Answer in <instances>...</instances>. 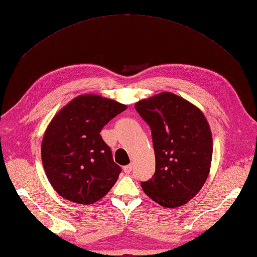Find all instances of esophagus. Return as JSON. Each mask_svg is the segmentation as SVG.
Returning <instances> with one entry per match:
<instances>
[{
    "label": "esophagus",
    "instance_id": "esophagus-1",
    "mask_svg": "<svg viewBox=\"0 0 257 257\" xmlns=\"http://www.w3.org/2000/svg\"><path fill=\"white\" fill-rule=\"evenodd\" d=\"M132 169H133V164H129V165L123 167V172L125 174H129L130 172H132Z\"/></svg>",
    "mask_w": 257,
    "mask_h": 257
}]
</instances>
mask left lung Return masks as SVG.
Wrapping results in <instances>:
<instances>
[{
    "label": "left lung",
    "mask_w": 257,
    "mask_h": 257,
    "mask_svg": "<svg viewBox=\"0 0 257 257\" xmlns=\"http://www.w3.org/2000/svg\"><path fill=\"white\" fill-rule=\"evenodd\" d=\"M136 111L152 134L156 173L144 192L167 208L185 205L208 177L213 138L203 113L172 92L140 100Z\"/></svg>",
    "instance_id": "left-lung-1"
}]
</instances>
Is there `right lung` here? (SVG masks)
Instances as JSON below:
<instances>
[{
	"label": "right lung",
	"instance_id": "obj_1",
	"mask_svg": "<svg viewBox=\"0 0 257 257\" xmlns=\"http://www.w3.org/2000/svg\"><path fill=\"white\" fill-rule=\"evenodd\" d=\"M125 105L82 95L63 107L48 125L41 156L47 177L67 200L90 205L106 194L121 173L101 129Z\"/></svg>",
	"mask_w": 257,
	"mask_h": 257
}]
</instances>
